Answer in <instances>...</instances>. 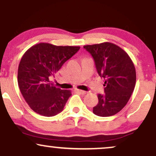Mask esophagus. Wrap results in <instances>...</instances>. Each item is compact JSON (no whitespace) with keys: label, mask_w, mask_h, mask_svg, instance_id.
<instances>
[{"label":"esophagus","mask_w":156,"mask_h":156,"mask_svg":"<svg viewBox=\"0 0 156 156\" xmlns=\"http://www.w3.org/2000/svg\"><path fill=\"white\" fill-rule=\"evenodd\" d=\"M76 92L80 93V94H86L87 93V92H86V91H83V90H80V89H76Z\"/></svg>","instance_id":"obj_1"}]
</instances>
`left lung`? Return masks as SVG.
<instances>
[{"mask_svg":"<svg viewBox=\"0 0 156 156\" xmlns=\"http://www.w3.org/2000/svg\"><path fill=\"white\" fill-rule=\"evenodd\" d=\"M83 48L94 58L99 76L105 80V94H98V103L93 113L110 117L125 106L134 90L136 74L131 58L115 44L103 42Z\"/></svg>","mask_w":156,"mask_h":156,"instance_id":"1","label":"left lung"}]
</instances>
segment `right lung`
<instances>
[{
    "instance_id": "right-lung-1",
    "label": "right lung",
    "mask_w": 156,
    "mask_h": 156,
    "mask_svg": "<svg viewBox=\"0 0 156 156\" xmlns=\"http://www.w3.org/2000/svg\"><path fill=\"white\" fill-rule=\"evenodd\" d=\"M79 49V46L41 42L23 54L19 64L17 81L21 94L34 112L44 117H53L62 112L72 94L71 91L57 88L51 83L50 77Z\"/></svg>"
}]
</instances>
